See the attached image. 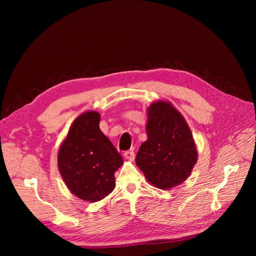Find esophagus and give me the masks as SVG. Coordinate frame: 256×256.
Returning <instances> with one entry per match:
<instances>
[{
	"label": "esophagus",
	"instance_id": "1",
	"mask_svg": "<svg viewBox=\"0 0 256 256\" xmlns=\"http://www.w3.org/2000/svg\"><path fill=\"white\" fill-rule=\"evenodd\" d=\"M134 150H127L124 152V157H125L127 160L129 161H134Z\"/></svg>",
	"mask_w": 256,
	"mask_h": 256
}]
</instances>
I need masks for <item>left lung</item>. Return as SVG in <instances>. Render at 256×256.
<instances>
[{"instance_id": "1", "label": "left lung", "mask_w": 256, "mask_h": 256, "mask_svg": "<svg viewBox=\"0 0 256 256\" xmlns=\"http://www.w3.org/2000/svg\"><path fill=\"white\" fill-rule=\"evenodd\" d=\"M146 134L136 157L146 180L164 190L184 182L196 164L198 150L182 115L168 102H152L147 109Z\"/></svg>"}]
</instances>
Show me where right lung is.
I'll list each match as a JSON object with an SVG mask.
<instances>
[{
	"instance_id": "obj_1",
	"label": "right lung",
	"mask_w": 256,
	"mask_h": 256,
	"mask_svg": "<svg viewBox=\"0 0 256 256\" xmlns=\"http://www.w3.org/2000/svg\"><path fill=\"white\" fill-rule=\"evenodd\" d=\"M100 115L88 111L76 118L58 154V171L72 194L98 202L115 188L114 174L122 158L99 128Z\"/></svg>"
}]
</instances>
